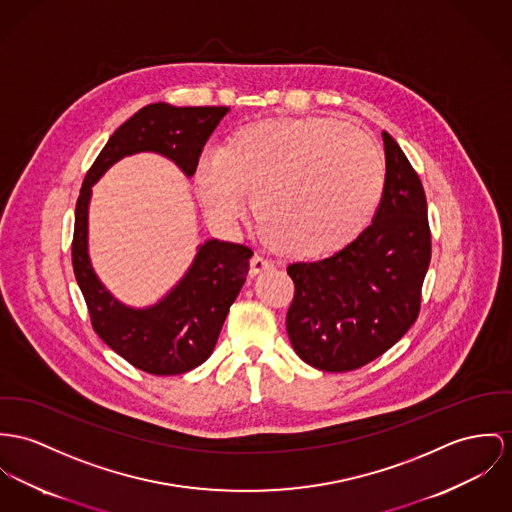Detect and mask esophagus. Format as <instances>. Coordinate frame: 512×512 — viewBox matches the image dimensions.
<instances>
[{
	"instance_id": "1",
	"label": "esophagus",
	"mask_w": 512,
	"mask_h": 512,
	"mask_svg": "<svg viewBox=\"0 0 512 512\" xmlns=\"http://www.w3.org/2000/svg\"><path fill=\"white\" fill-rule=\"evenodd\" d=\"M275 269V263L267 257H261V255H255L251 261H249V275L257 276L259 273H265V271H271Z\"/></svg>"
}]
</instances>
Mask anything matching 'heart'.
I'll list each match as a JSON object with an SVG mask.
<instances>
[{
	"label": "heart",
	"instance_id": "heart-1",
	"mask_svg": "<svg viewBox=\"0 0 512 512\" xmlns=\"http://www.w3.org/2000/svg\"><path fill=\"white\" fill-rule=\"evenodd\" d=\"M195 185L208 216L232 228L245 195L276 251L315 259L358 236L378 210L386 163L378 144L335 117L267 118L234 130L197 159Z\"/></svg>",
	"mask_w": 512,
	"mask_h": 512
}]
</instances>
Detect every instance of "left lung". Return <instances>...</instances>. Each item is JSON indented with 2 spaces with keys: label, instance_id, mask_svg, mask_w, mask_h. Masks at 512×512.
Instances as JSON below:
<instances>
[{
  "label": "left lung",
  "instance_id": "left-lung-1",
  "mask_svg": "<svg viewBox=\"0 0 512 512\" xmlns=\"http://www.w3.org/2000/svg\"><path fill=\"white\" fill-rule=\"evenodd\" d=\"M386 185L372 224L335 255L292 263L286 331L296 354L323 372H349L382 356L421 308L431 263L427 197L399 144L382 132Z\"/></svg>",
  "mask_w": 512,
  "mask_h": 512
}]
</instances>
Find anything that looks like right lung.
<instances>
[{"instance_id":"right-lung-1","label":"right lung","mask_w":512,"mask_h":512,"mask_svg":"<svg viewBox=\"0 0 512 512\" xmlns=\"http://www.w3.org/2000/svg\"><path fill=\"white\" fill-rule=\"evenodd\" d=\"M228 107H173L152 103L118 126L85 175L76 204L72 263L95 333L124 360L154 376H175L200 366L216 347L230 306L245 282L253 251L208 239L183 278L148 308H130L95 275L87 222L91 187L118 159L154 152L171 159L187 177Z\"/></svg>"}]
</instances>
